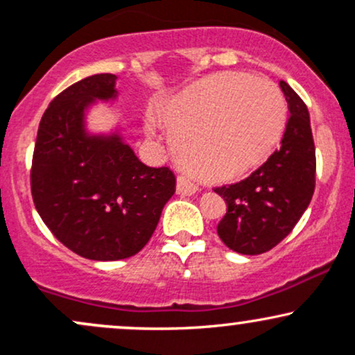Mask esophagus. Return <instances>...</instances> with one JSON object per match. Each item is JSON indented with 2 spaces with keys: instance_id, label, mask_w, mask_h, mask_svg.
Listing matches in <instances>:
<instances>
[{
  "instance_id": "obj_1",
  "label": "esophagus",
  "mask_w": 355,
  "mask_h": 355,
  "mask_svg": "<svg viewBox=\"0 0 355 355\" xmlns=\"http://www.w3.org/2000/svg\"><path fill=\"white\" fill-rule=\"evenodd\" d=\"M197 190H198V187L195 185V183L191 182L190 178L187 177V175H178V178H177V193L187 195V197H190V195H193Z\"/></svg>"
}]
</instances>
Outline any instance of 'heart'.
<instances>
[{"label":"heart","mask_w":355,"mask_h":355,"mask_svg":"<svg viewBox=\"0 0 355 355\" xmlns=\"http://www.w3.org/2000/svg\"><path fill=\"white\" fill-rule=\"evenodd\" d=\"M187 168L209 182L247 175L284 132L287 107L279 88L255 76L223 73L190 85L158 108Z\"/></svg>","instance_id":"b5f03b06"}]
</instances>
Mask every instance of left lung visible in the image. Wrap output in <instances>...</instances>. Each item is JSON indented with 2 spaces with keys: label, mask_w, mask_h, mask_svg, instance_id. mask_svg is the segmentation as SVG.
Returning <instances> with one entry per match:
<instances>
[{
  "label": "left lung",
  "mask_w": 355,
  "mask_h": 355,
  "mask_svg": "<svg viewBox=\"0 0 355 355\" xmlns=\"http://www.w3.org/2000/svg\"><path fill=\"white\" fill-rule=\"evenodd\" d=\"M280 88L291 112L280 148L245 180L215 189L227 203L217 234L237 254L259 255L282 242L307 210L315 189L309 110L285 81Z\"/></svg>",
  "instance_id": "obj_1"
}]
</instances>
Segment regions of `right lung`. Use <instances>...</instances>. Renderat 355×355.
<instances>
[{
  "label": "right lung",
  "instance_id": "obj_1",
  "mask_svg": "<svg viewBox=\"0 0 355 355\" xmlns=\"http://www.w3.org/2000/svg\"><path fill=\"white\" fill-rule=\"evenodd\" d=\"M116 76H88L55 96L43 113L31 164L40 217L71 252L89 260H121L148 243L175 193L168 166L138 160L118 133L92 135L85 112L115 100Z\"/></svg>",
  "mask_w": 355,
  "mask_h": 355
}]
</instances>
